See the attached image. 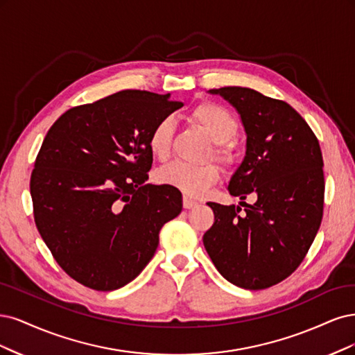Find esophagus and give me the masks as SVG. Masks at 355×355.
Returning a JSON list of instances; mask_svg holds the SVG:
<instances>
[{"label":"esophagus","instance_id":"obj_1","mask_svg":"<svg viewBox=\"0 0 355 355\" xmlns=\"http://www.w3.org/2000/svg\"><path fill=\"white\" fill-rule=\"evenodd\" d=\"M199 205V202H196V200H193V199H190V198H187V196H184L182 198V207H184L186 209H191V208H196Z\"/></svg>","mask_w":355,"mask_h":355}]
</instances>
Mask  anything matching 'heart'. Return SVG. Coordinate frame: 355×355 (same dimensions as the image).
<instances>
[{
  "label": "heart",
  "mask_w": 355,
  "mask_h": 355,
  "mask_svg": "<svg viewBox=\"0 0 355 355\" xmlns=\"http://www.w3.org/2000/svg\"><path fill=\"white\" fill-rule=\"evenodd\" d=\"M191 119L207 132L211 140L215 143L214 153L221 159L223 162L232 161V144L237 131L239 122L233 113L216 103H202L191 112ZM174 135V122L171 118H164L159 121L148 134L147 146L150 153L159 159L165 161L169 156L171 141ZM220 168L215 164L205 165H191L186 162H173L159 171L157 180L162 184L175 187L186 194L199 196L207 191L220 180Z\"/></svg>",
  "instance_id": "obj_1"
}]
</instances>
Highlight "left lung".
<instances>
[{
    "label": "left lung",
    "instance_id": "left-lung-1",
    "mask_svg": "<svg viewBox=\"0 0 355 355\" xmlns=\"http://www.w3.org/2000/svg\"><path fill=\"white\" fill-rule=\"evenodd\" d=\"M237 110L246 132L232 196L255 203L209 202L215 221L203 245L221 276L239 288L267 289L300 267L322 224L324 175L317 137L286 101L243 87L209 89Z\"/></svg>",
    "mask_w": 355,
    "mask_h": 355
}]
</instances>
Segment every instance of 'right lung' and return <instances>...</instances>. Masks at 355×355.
Returning a JSON list of instances; mask_svg holds the SVG:
<instances>
[{
    "label": "right lung",
    "mask_w": 355,
    "mask_h": 355,
    "mask_svg": "<svg viewBox=\"0 0 355 355\" xmlns=\"http://www.w3.org/2000/svg\"><path fill=\"white\" fill-rule=\"evenodd\" d=\"M169 94L125 89L72 107L42 141L31 175L33 218L54 259L94 291L134 280L181 212V193L147 184L155 125L180 109Z\"/></svg>",
    "instance_id": "add662e5"
}]
</instances>
